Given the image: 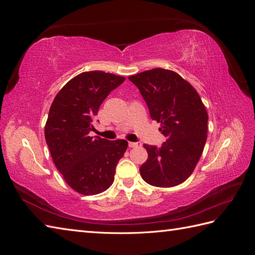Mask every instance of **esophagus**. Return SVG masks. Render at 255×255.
Returning <instances> with one entry per match:
<instances>
[{
  "label": "esophagus",
  "mask_w": 255,
  "mask_h": 255,
  "mask_svg": "<svg viewBox=\"0 0 255 255\" xmlns=\"http://www.w3.org/2000/svg\"><path fill=\"white\" fill-rule=\"evenodd\" d=\"M140 145H141L140 142H133V141L128 142L129 148H138V146H140Z\"/></svg>",
  "instance_id": "34e87169"
}]
</instances>
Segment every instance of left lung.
<instances>
[{
	"label": "left lung",
	"mask_w": 255,
	"mask_h": 255,
	"mask_svg": "<svg viewBox=\"0 0 255 255\" xmlns=\"http://www.w3.org/2000/svg\"><path fill=\"white\" fill-rule=\"evenodd\" d=\"M139 89L153 120L167 140L143 144L148 159L139 168L152 186L173 187L186 181L202 155L208 116L197 90L180 74L155 68L128 76Z\"/></svg>",
	"instance_id": "obj_1"
}]
</instances>
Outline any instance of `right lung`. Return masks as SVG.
Returning a JSON list of instances; mask_svg holds the SVG:
<instances>
[{
  "label": "right lung",
  "mask_w": 255,
  "mask_h": 255,
  "mask_svg": "<svg viewBox=\"0 0 255 255\" xmlns=\"http://www.w3.org/2000/svg\"><path fill=\"white\" fill-rule=\"evenodd\" d=\"M126 78L103 71L83 72L59 90L44 127L45 141L57 170L81 195L101 194L115 179L128 141L90 137L92 119L110 92Z\"/></svg>",
  "instance_id": "add662e5"
}]
</instances>
